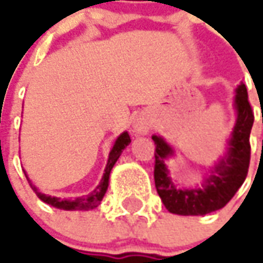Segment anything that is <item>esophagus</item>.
Wrapping results in <instances>:
<instances>
[{"instance_id":"34e87169","label":"esophagus","mask_w":263,"mask_h":263,"mask_svg":"<svg viewBox=\"0 0 263 263\" xmlns=\"http://www.w3.org/2000/svg\"><path fill=\"white\" fill-rule=\"evenodd\" d=\"M135 130L137 133H147L150 130V120L146 116H139L135 120Z\"/></svg>"}]
</instances>
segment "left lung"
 Listing matches in <instances>:
<instances>
[{
    "label": "left lung",
    "instance_id": "1",
    "mask_svg": "<svg viewBox=\"0 0 263 263\" xmlns=\"http://www.w3.org/2000/svg\"><path fill=\"white\" fill-rule=\"evenodd\" d=\"M235 107L238 111L235 127L228 143L225 157L215 165L206 178V184L198 190H177L168 177L164 158L173 154L171 147L161 137L153 136L154 150V182L165 208L178 215H205L221 210L236 194L248 176L251 161L249 135L254 124V110L248 100L247 87L241 83L236 89Z\"/></svg>",
    "mask_w": 263,
    "mask_h": 263
}]
</instances>
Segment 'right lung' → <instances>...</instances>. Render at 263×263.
<instances>
[{"mask_svg":"<svg viewBox=\"0 0 263 263\" xmlns=\"http://www.w3.org/2000/svg\"><path fill=\"white\" fill-rule=\"evenodd\" d=\"M130 136H128L127 132H124L123 135H120L117 137L115 146L111 148L110 154H109V160H107V165H106L105 174H103V178L99 184L98 187L93 190L92 193L89 195H85V197H79V198H75V200H59V198H55V197H49V195L41 194L36 187L31 184V181L27 180L29 182V185L35 191V194L38 195V198L49 204V205L55 206V208H59V210H66V211H73V210H83V211H89V210H93L100 204V201L105 195L106 190H107V185H109V176H110V171L113 168V165L117 161V158L120 157L122 152L128 146L130 143Z\"/></svg>","mask_w":263,"mask_h":263,"instance_id":"obj_1","label":"right lung"}]
</instances>
